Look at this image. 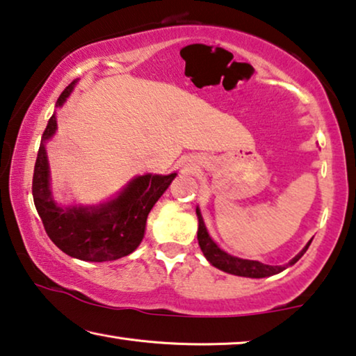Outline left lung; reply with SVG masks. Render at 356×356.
I'll return each instance as SVG.
<instances>
[{"mask_svg":"<svg viewBox=\"0 0 356 356\" xmlns=\"http://www.w3.org/2000/svg\"><path fill=\"white\" fill-rule=\"evenodd\" d=\"M195 213H197V220H199V229H197V241L200 245V250L204 252L205 259H207L210 264H212L215 268L218 270L229 273V275H236V276H245V277H266V276H273L281 273L282 270H286L289 265H293L296 261L300 260V257L305 254L310 242L303 247L302 252L298 255L293 257V259L289 261V265H282V266H273V265H265L260 264V261L255 260H244V259H238V257H233L229 254H226L225 250H221L218 245L215 244L207 233V228H205L202 215H200L199 207L195 209Z\"/></svg>","mask_w":356,"mask_h":356,"instance_id":"obj_1","label":"left lung"}]
</instances>
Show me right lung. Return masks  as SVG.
Instances as JSON below:
<instances>
[{"mask_svg": "<svg viewBox=\"0 0 356 356\" xmlns=\"http://www.w3.org/2000/svg\"><path fill=\"white\" fill-rule=\"evenodd\" d=\"M76 83L60 92L56 107L64 106ZM58 128L56 114L49 118L41 138L33 170V202L49 239L74 259L85 261H111L131 254L141 244L147 215L165 193L177 173L143 175L123 188L109 202L96 207H67L54 202L49 188V165L44 144Z\"/></svg>", "mask_w": 356, "mask_h": 356, "instance_id": "add662e5", "label": "right lung"}]
</instances>
